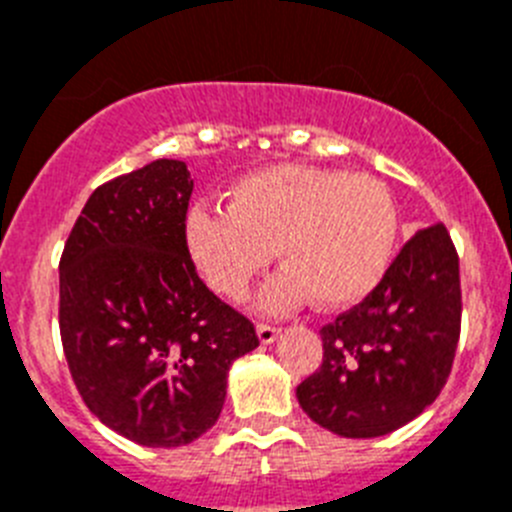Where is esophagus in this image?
I'll use <instances>...</instances> for the list:
<instances>
[{"mask_svg": "<svg viewBox=\"0 0 512 512\" xmlns=\"http://www.w3.org/2000/svg\"><path fill=\"white\" fill-rule=\"evenodd\" d=\"M256 333H259L261 343H271V341H277L282 328H277V325H271V323H259L256 325Z\"/></svg>", "mask_w": 512, "mask_h": 512, "instance_id": "34e87169", "label": "esophagus"}]
</instances>
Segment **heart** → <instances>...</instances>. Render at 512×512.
Returning <instances> with one entry per match:
<instances>
[{
    "label": "heart",
    "instance_id": "1",
    "mask_svg": "<svg viewBox=\"0 0 512 512\" xmlns=\"http://www.w3.org/2000/svg\"><path fill=\"white\" fill-rule=\"evenodd\" d=\"M400 238V210L374 176L277 164L241 176L228 207L197 205L187 217L194 264L215 292L243 300L277 251L284 269L261 295L282 312L315 297L348 307L372 295Z\"/></svg>",
    "mask_w": 512,
    "mask_h": 512
}]
</instances>
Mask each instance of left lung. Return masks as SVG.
I'll return each mask as SVG.
<instances>
[{
	"label": "left lung",
	"mask_w": 512,
	"mask_h": 512,
	"mask_svg": "<svg viewBox=\"0 0 512 512\" xmlns=\"http://www.w3.org/2000/svg\"><path fill=\"white\" fill-rule=\"evenodd\" d=\"M459 330V253L436 223L400 248L372 295L320 328L323 364L297 400L330 433L387 436L441 395Z\"/></svg>",
	"instance_id": "1"
}]
</instances>
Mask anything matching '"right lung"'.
Returning <instances> with one entry per match:
<instances>
[{
  "instance_id": "right-lung-1",
  "label": "right lung",
  "mask_w": 512,
  "mask_h": 512,
  "mask_svg": "<svg viewBox=\"0 0 512 512\" xmlns=\"http://www.w3.org/2000/svg\"><path fill=\"white\" fill-rule=\"evenodd\" d=\"M192 189L174 158L104 182L58 264L71 379L107 428L140 446H184L210 431L230 364L259 346L251 320L197 274L187 246Z\"/></svg>"
}]
</instances>
